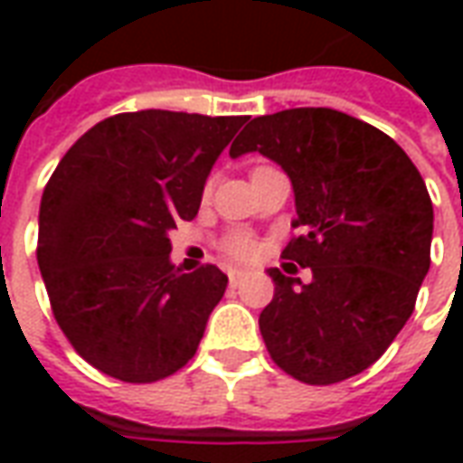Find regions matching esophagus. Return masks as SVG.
<instances>
[{
	"label": "esophagus",
	"instance_id": "1",
	"mask_svg": "<svg viewBox=\"0 0 463 463\" xmlns=\"http://www.w3.org/2000/svg\"><path fill=\"white\" fill-rule=\"evenodd\" d=\"M242 275H245V270H241V268H231V270H228V280H231V285H238Z\"/></svg>",
	"mask_w": 463,
	"mask_h": 463
}]
</instances>
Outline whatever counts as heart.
Instances as JSON below:
<instances>
[{
    "mask_svg": "<svg viewBox=\"0 0 463 463\" xmlns=\"http://www.w3.org/2000/svg\"><path fill=\"white\" fill-rule=\"evenodd\" d=\"M225 252H228L231 258L242 260V258H250L252 252H255V242H252L248 235H232V238L225 241Z\"/></svg>",
    "mask_w": 463,
    "mask_h": 463,
    "instance_id": "heart-1",
    "label": "heart"
}]
</instances>
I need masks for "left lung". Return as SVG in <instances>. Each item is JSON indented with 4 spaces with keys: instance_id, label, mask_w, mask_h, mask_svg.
Segmentation results:
<instances>
[{
    "instance_id": "1",
    "label": "left lung",
    "mask_w": 463,
    "mask_h": 463,
    "mask_svg": "<svg viewBox=\"0 0 463 463\" xmlns=\"http://www.w3.org/2000/svg\"><path fill=\"white\" fill-rule=\"evenodd\" d=\"M262 153L290 175L295 228L282 258L312 282L272 268L260 332L272 362L305 384L364 372L414 312L429 272L434 208L397 143L335 109H288L252 118L231 156Z\"/></svg>"
}]
</instances>
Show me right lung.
<instances>
[{"instance_id": "obj_1", "label": "right lung", "mask_w": 463, "mask_h": 463, "mask_svg": "<svg viewBox=\"0 0 463 463\" xmlns=\"http://www.w3.org/2000/svg\"><path fill=\"white\" fill-rule=\"evenodd\" d=\"M245 121L161 109L116 114L52 173L36 260L59 327L99 372L146 384L195 354L228 275L215 265L181 272L168 235L195 218L213 163Z\"/></svg>"}]
</instances>
